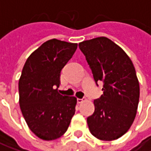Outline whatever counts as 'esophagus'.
Masks as SVG:
<instances>
[{
  "label": "esophagus",
  "instance_id": "1",
  "mask_svg": "<svg viewBox=\"0 0 151 151\" xmlns=\"http://www.w3.org/2000/svg\"><path fill=\"white\" fill-rule=\"evenodd\" d=\"M83 101H84L83 99H77V102H78V103H82Z\"/></svg>",
  "mask_w": 151,
  "mask_h": 151
}]
</instances>
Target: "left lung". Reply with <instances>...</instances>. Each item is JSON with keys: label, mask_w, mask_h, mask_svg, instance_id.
Wrapping results in <instances>:
<instances>
[{"label": "left lung", "mask_w": 151, "mask_h": 151, "mask_svg": "<svg viewBox=\"0 0 151 151\" xmlns=\"http://www.w3.org/2000/svg\"><path fill=\"white\" fill-rule=\"evenodd\" d=\"M78 47L96 85L103 84V94L93 101L94 112L87 117L89 130L100 140L118 139L131 127L138 106L140 87L134 65L121 47L104 37Z\"/></svg>", "instance_id": "obj_1"}]
</instances>
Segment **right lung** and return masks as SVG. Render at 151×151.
I'll use <instances>...</instances> for the list:
<instances>
[{
    "label": "right lung",
    "mask_w": 151,
    "mask_h": 151,
    "mask_svg": "<svg viewBox=\"0 0 151 151\" xmlns=\"http://www.w3.org/2000/svg\"><path fill=\"white\" fill-rule=\"evenodd\" d=\"M78 45L51 39L26 60L19 79V103L30 130L50 141L62 136L75 114L77 99L58 92L60 73Z\"/></svg>",
    "instance_id": "1"
}]
</instances>
